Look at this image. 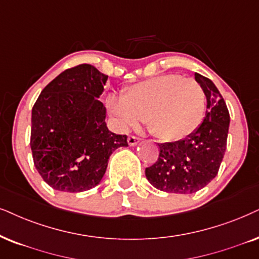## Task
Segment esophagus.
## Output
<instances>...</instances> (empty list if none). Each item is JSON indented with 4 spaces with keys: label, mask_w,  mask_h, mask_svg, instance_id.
Masks as SVG:
<instances>
[{
    "label": "esophagus",
    "mask_w": 259,
    "mask_h": 259,
    "mask_svg": "<svg viewBox=\"0 0 259 259\" xmlns=\"http://www.w3.org/2000/svg\"><path fill=\"white\" fill-rule=\"evenodd\" d=\"M139 142H140L139 137H136L134 135H130L129 137H127V143H129V146H136Z\"/></svg>",
    "instance_id": "34e87169"
}]
</instances>
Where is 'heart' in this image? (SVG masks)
Masks as SVG:
<instances>
[{"label": "heart", "mask_w": 259, "mask_h": 259, "mask_svg": "<svg viewBox=\"0 0 259 259\" xmlns=\"http://www.w3.org/2000/svg\"><path fill=\"white\" fill-rule=\"evenodd\" d=\"M107 106L120 129L145 120L156 139L177 142L192 135L202 123L205 94L194 78L165 74L125 88L123 97L111 96Z\"/></svg>", "instance_id": "b5f03b06"}]
</instances>
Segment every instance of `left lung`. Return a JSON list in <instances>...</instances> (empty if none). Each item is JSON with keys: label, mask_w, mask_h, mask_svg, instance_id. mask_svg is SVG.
I'll return each instance as SVG.
<instances>
[{"label": "left lung", "mask_w": 259, "mask_h": 259, "mask_svg": "<svg viewBox=\"0 0 259 259\" xmlns=\"http://www.w3.org/2000/svg\"><path fill=\"white\" fill-rule=\"evenodd\" d=\"M207 97V111L197 130L184 140L159 143V158L146 168L154 188L171 194H194L215 178L227 146L230 112L211 80L195 74Z\"/></svg>", "instance_id": "1"}]
</instances>
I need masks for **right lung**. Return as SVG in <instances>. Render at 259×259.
<instances>
[{
	"label": "right lung",
	"instance_id": "obj_1",
	"mask_svg": "<svg viewBox=\"0 0 259 259\" xmlns=\"http://www.w3.org/2000/svg\"><path fill=\"white\" fill-rule=\"evenodd\" d=\"M107 75L91 64L61 73L32 109L31 149L35 168L52 189L82 192L99 184L110 155L126 147V135L107 129L98 100Z\"/></svg>",
	"mask_w": 259,
	"mask_h": 259
}]
</instances>
